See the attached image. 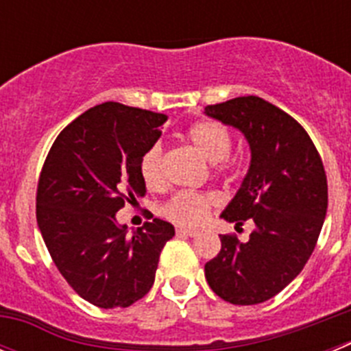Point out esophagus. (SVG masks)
Returning a JSON list of instances; mask_svg holds the SVG:
<instances>
[{"instance_id":"esophagus-1","label":"esophagus","mask_w":351,"mask_h":351,"mask_svg":"<svg viewBox=\"0 0 351 351\" xmlns=\"http://www.w3.org/2000/svg\"><path fill=\"white\" fill-rule=\"evenodd\" d=\"M176 234L186 235V237H197L198 230H195V228H186V226H178V228H176Z\"/></svg>"}]
</instances>
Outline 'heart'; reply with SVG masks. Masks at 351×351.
<instances>
[{"label":"heart","mask_w":351,"mask_h":351,"mask_svg":"<svg viewBox=\"0 0 351 351\" xmlns=\"http://www.w3.org/2000/svg\"><path fill=\"white\" fill-rule=\"evenodd\" d=\"M188 141L210 163H219L230 154V132L216 121H198L188 130ZM219 170L225 165L219 163ZM141 176L145 186L160 188L163 184V149L154 144L142 154ZM218 206V197L214 193H197V191H178L163 204L161 213L173 223L195 226L206 219L207 213Z\"/></svg>","instance_id":"b5f03b06"}]
</instances>
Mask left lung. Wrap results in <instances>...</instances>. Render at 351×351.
I'll list each match as a JSON object with an SVG mask.
<instances>
[{
  "mask_svg": "<svg viewBox=\"0 0 351 351\" xmlns=\"http://www.w3.org/2000/svg\"><path fill=\"white\" fill-rule=\"evenodd\" d=\"M206 114L241 130L251 163L221 218L255 223L247 243L219 235L221 251L206 263V280L223 300L260 304L295 280L316 246L327 214V176L308 132L258 96L207 105Z\"/></svg>",
  "mask_w": 351,
  "mask_h": 351,
  "instance_id": "1",
  "label": "left lung"
}]
</instances>
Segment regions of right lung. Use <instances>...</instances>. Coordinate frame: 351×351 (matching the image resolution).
<instances>
[{
	"label": "right lung",
	"instance_id": "right-lung-1",
	"mask_svg": "<svg viewBox=\"0 0 351 351\" xmlns=\"http://www.w3.org/2000/svg\"><path fill=\"white\" fill-rule=\"evenodd\" d=\"M169 117L105 101L58 135L36 188V221L66 283L98 308H128L151 290L176 230L154 218L132 235L116 213L144 197L141 158Z\"/></svg>",
	"mask_w": 351,
	"mask_h": 351
}]
</instances>
